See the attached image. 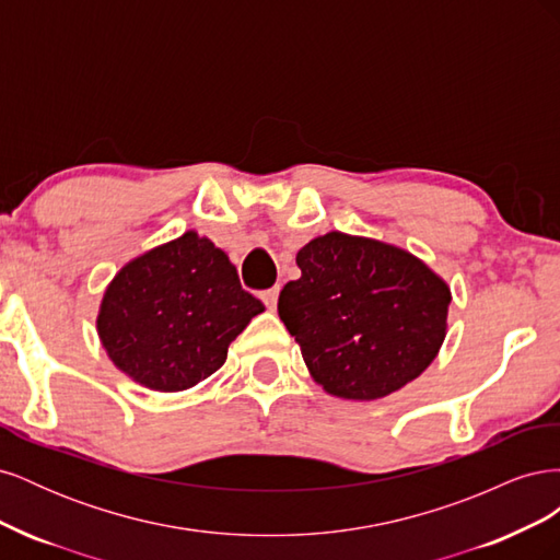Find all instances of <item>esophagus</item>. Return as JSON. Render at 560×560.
<instances>
[{
	"instance_id": "34e87169",
	"label": "esophagus",
	"mask_w": 560,
	"mask_h": 560,
	"mask_svg": "<svg viewBox=\"0 0 560 560\" xmlns=\"http://www.w3.org/2000/svg\"><path fill=\"white\" fill-rule=\"evenodd\" d=\"M278 296H280V287H270V290H266V292L261 294L264 303H266V306H268L270 311L278 308Z\"/></svg>"
}]
</instances>
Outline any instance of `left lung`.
Segmentation results:
<instances>
[{
	"label": "left lung",
	"instance_id": "left-lung-1",
	"mask_svg": "<svg viewBox=\"0 0 560 560\" xmlns=\"http://www.w3.org/2000/svg\"><path fill=\"white\" fill-rule=\"evenodd\" d=\"M278 313L325 393L374 401L416 381L442 350L451 287L409 249L329 231L296 254Z\"/></svg>",
	"mask_w": 560,
	"mask_h": 560
}]
</instances>
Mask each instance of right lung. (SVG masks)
I'll return each instance as SVG.
<instances>
[{
  "instance_id": "obj_1",
  "label": "right lung",
  "mask_w": 560,
  "mask_h": 560,
  "mask_svg": "<svg viewBox=\"0 0 560 560\" xmlns=\"http://www.w3.org/2000/svg\"><path fill=\"white\" fill-rule=\"evenodd\" d=\"M264 303L245 292L226 252L196 231L130 259L105 287L97 336L128 378L182 393L226 362Z\"/></svg>"
}]
</instances>
